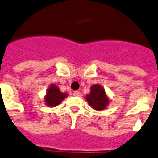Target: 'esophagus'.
<instances>
[{"mask_svg": "<svg viewBox=\"0 0 158 158\" xmlns=\"http://www.w3.org/2000/svg\"><path fill=\"white\" fill-rule=\"evenodd\" d=\"M79 95H80V92L77 91V90H75V91L73 92V96H79Z\"/></svg>", "mask_w": 158, "mask_h": 158, "instance_id": "obj_1", "label": "esophagus"}]
</instances>
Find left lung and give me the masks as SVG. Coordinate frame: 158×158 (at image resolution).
I'll return each instance as SVG.
<instances>
[{"label": "left lung", "mask_w": 158, "mask_h": 158, "mask_svg": "<svg viewBox=\"0 0 158 158\" xmlns=\"http://www.w3.org/2000/svg\"><path fill=\"white\" fill-rule=\"evenodd\" d=\"M85 98L90 106L96 110H103L110 103L105 89L101 85L96 84L90 87V93L85 96Z\"/></svg>", "instance_id": "8db88e82"}]
</instances>
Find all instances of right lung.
<instances>
[{
    "label": "right lung",
    "mask_w": 158,
    "mask_h": 158,
    "mask_svg": "<svg viewBox=\"0 0 158 158\" xmlns=\"http://www.w3.org/2000/svg\"><path fill=\"white\" fill-rule=\"evenodd\" d=\"M67 96V93L61 92L57 85L52 84L48 89L47 94L44 97L45 104L49 107H54L58 106Z\"/></svg>",
    "instance_id": "obj_1"
}]
</instances>
